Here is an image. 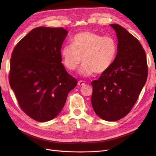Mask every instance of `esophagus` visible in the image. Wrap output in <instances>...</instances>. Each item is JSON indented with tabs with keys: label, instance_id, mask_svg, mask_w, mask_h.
I'll return each instance as SVG.
<instances>
[{
	"label": "esophagus",
	"instance_id": "1",
	"mask_svg": "<svg viewBox=\"0 0 156 156\" xmlns=\"http://www.w3.org/2000/svg\"><path fill=\"white\" fill-rule=\"evenodd\" d=\"M78 84L79 86H84L85 85V83H84L83 81H79L78 82Z\"/></svg>",
	"mask_w": 156,
	"mask_h": 156
}]
</instances>
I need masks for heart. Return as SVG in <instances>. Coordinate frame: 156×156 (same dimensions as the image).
Returning <instances> with one entry per match:
<instances>
[{"mask_svg":"<svg viewBox=\"0 0 156 156\" xmlns=\"http://www.w3.org/2000/svg\"><path fill=\"white\" fill-rule=\"evenodd\" d=\"M72 45H66L61 51L62 64L69 71L79 69L83 76H90L94 72L101 74L111 67L118 51L117 41L111 36H102L91 31H84L75 34Z\"/></svg>","mask_w":156,"mask_h":156,"instance_id":"b5f03b06","label":"heart"}]
</instances>
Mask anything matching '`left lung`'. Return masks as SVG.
<instances>
[{
	"label": "left lung",
	"mask_w": 156,
	"mask_h": 156,
	"mask_svg": "<svg viewBox=\"0 0 156 156\" xmlns=\"http://www.w3.org/2000/svg\"><path fill=\"white\" fill-rule=\"evenodd\" d=\"M118 37V51L111 67L91 83V102L96 114L116 121L131 111L148 77L146 53L139 41L117 24L110 25Z\"/></svg>",
	"instance_id": "left-lung-1"
}]
</instances>
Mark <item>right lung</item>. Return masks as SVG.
<instances>
[{
    "label": "right lung",
    "instance_id": "obj_1",
    "mask_svg": "<svg viewBox=\"0 0 156 156\" xmlns=\"http://www.w3.org/2000/svg\"><path fill=\"white\" fill-rule=\"evenodd\" d=\"M68 32L62 27L35 28L12 52L10 85L22 111L37 122L55 119L77 86L62 64L60 50Z\"/></svg>",
    "mask_w": 156,
    "mask_h": 156
}]
</instances>
